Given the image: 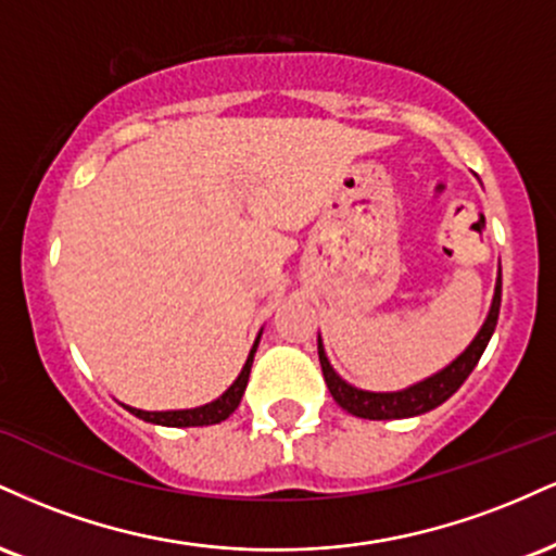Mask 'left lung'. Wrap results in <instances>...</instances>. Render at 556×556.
<instances>
[{
  "label": "left lung",
  "mask_w": 556,
  "mask_h": 556,
  "mask_svg": "<svg viewBox=\"0 0 556 556\" xmlns=\"http://www.w3.org/2000/svg\"><path fill=\"white\" fill-rule=\"evenodd\" d=\"M500 305H502V269L496 274L494 285V298H491V308L483 327L478 329L473 342L457 355L450 366H444L442 371L431 374L429 379L418 381V384H410L405 389H397V392H368V389H358L342 379L340 374L331 368V363L324 353L321 337H318V361H321L324 381H327L331 397L340 407L358 418L368 420H392V418H413L424 416V413L433 410L442 402H446L457 389L463 387V381L468 379L470 371L476 368V363L481 361L483 350L491 340L496 329V318H500Z\"/></svg>",
  "instance_id": "8db88e82"
}]
</instances>
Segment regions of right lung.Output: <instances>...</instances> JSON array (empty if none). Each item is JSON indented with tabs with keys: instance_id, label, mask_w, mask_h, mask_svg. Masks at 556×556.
Wrapping results in <instances>:
<instances>
[{
	"instance_id": "obj_1",
	"label": "right lung",
	"mask_w": 556,
	"mask_h": 556,
	"mask_svg": "<svg viewBox=\"0 0 556 556\" xmlns=\"http://www.w3.org/2000/svg\"><path fill=\"white\" fill-rule=\"evenodd\" d=\"M258 340H261V331H258L256 342H253L251 353H248V361H245V366H242V371L238 374V379H235L232 384H229V389H227L225 394H219V397H216V400L206 402V405L190 407V410H138V407L125 405V410H130L132 416L140 418V420H146V424L169 426V429H188V426H214V424H222V420H227L235 410H238V405H240V400H242V392H245V387H248V376H251L253 355H256Z\"/></svg>"
}]
</instances>
